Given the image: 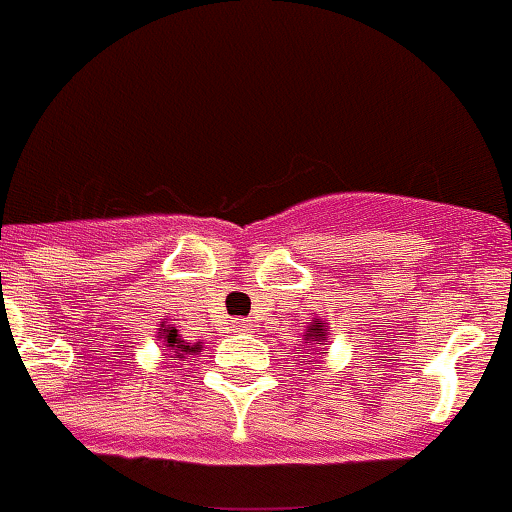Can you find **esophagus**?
I'll use <instances>...</instances> for the list:
<instances>
[{"mask_svg": "<svg viewBox=\"0 0 512 512\" xmlns=\"http://www.w3.org/2000/svg\"><path fill=\"white\" fill-rule=\"evenodd\" d=\"M233 330L235 333H246V330H251V323H248V320H233Z\"/></svg>", "mask_w": 512, "mask_h": 512, "instance_id": "1", "label": "esophagus"}]
</instances>
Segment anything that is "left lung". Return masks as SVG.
<instances>
[{
  "instance_id": "left-lung-1",
  "label": "left lung",
  "mask_w": 512,
  "mask_h": 512,
  "mask_svg": "<svg viewBox=\"0 0 512 512\" xmlns=\"http://www.w3.org/2000/svg\"><path fill=\"white\" fill-rule=\"evenodd\" d=\"M315 342L321 343L320 349L314 346ZM325 346H328V323H325L323 318H315L305 330V348H310L312 354H315V351H320V354H328V348Z\"/></svg>"
}]
</instances>
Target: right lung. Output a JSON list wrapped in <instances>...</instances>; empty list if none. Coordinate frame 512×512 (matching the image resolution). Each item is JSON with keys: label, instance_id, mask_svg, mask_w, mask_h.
<instances>
[{"label": "right lung", "instance_id": "add662e5", "mask_svg": "<svg viewBox=\"0 0 512 512\" xmlns=\"http://www.w3.org/2000/svg\"><path fill=\"white\" fill-rule=\"evenodd\" d=\"M158 336L156 341L161 343V351H166V356H171V359H187V356H194L200 354L202 351V341L197 343H189L184 341L182 336H179V330L171 328V325H166V320L161 325H158Z\"/></svg>", "mask_w": 512, "mask_h": 512}]
</instances>
